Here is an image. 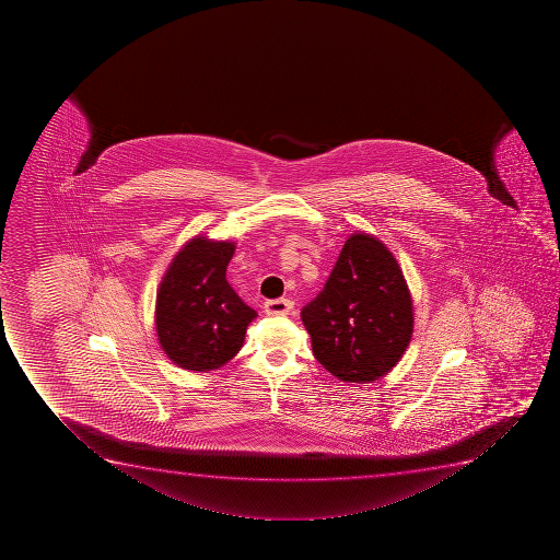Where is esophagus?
Listing matches in <instances>:
<instances>
[{
	"label": "esophagus",
	"mask_w": 560,
	"mask_h": 560,
	"mask_svg": "<svg viewBox=\"0 0 560 560\" xmlns=\"http://www.w3.org/2000/svg\"><path fill=\"white\" fill-rule=\"evenodd\" d=\"M294 307V302L289 298H279V300H268L264 303V311L268 315H289L290 311Z\"/></svg>",
	"instance_id": "obj_1"
}]
</instances>
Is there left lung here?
<instances>
[{"mask_svg": "<svg viewBox=\"0 0 560 560\" xmlns=\"http://www.w3.org/2000/svg\"><path fill=\"white\" fill-rule=\"evenodd\" d=\"M313 354L339 381L371 382L401 360L412 300L399 264L368 234L350 236L324 289L302 310Z\"/></svg>", "mask_w": 560, "mask_h": 560, "instance_id": "left-lung-1", "label": "left lung"}]
</instances>
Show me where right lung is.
I'll use <instances>...</instances> for the list:
<instances>
[{
    "mask_svg": "<svg viewBox=\"0 0 560 560\" xmlns=\"http://www.w3.org/2000/svg\"><path fill=\"white\" fill-rule=\"evenodd\" d=\"M232 255L231 242L195 237L172 260L159 287V342L179 368H221L244 345L245 329L257 313L226 283Z\"/></svg>",
    "mask_w": 560,
    "mask_h": 560,
    "instance_id": "obj_1",
    "label": "right lung"
}]
</instances>
